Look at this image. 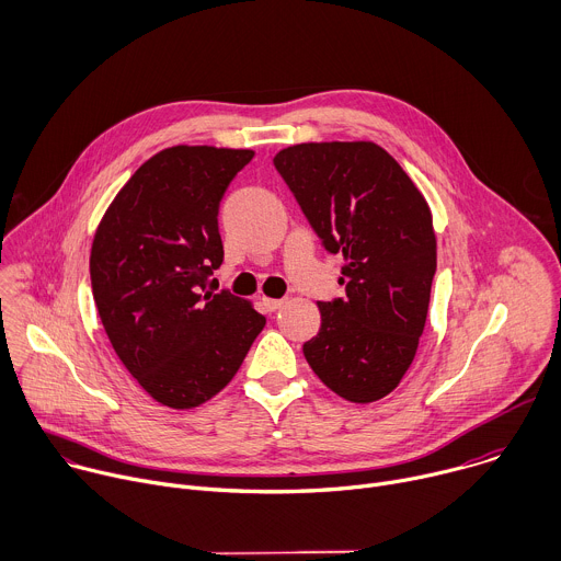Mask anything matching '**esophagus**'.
<instances>
[{"label":"esophagus","mask_w":561,"mask_h":561,"mask_svg":"<svg viewBox=\"0 0 561 561\" xmlns=\"http://www.w3.org/2000/svg\"><path fill=\"white\" fill-rule=\"evenodd\" d=\"M263 302L270 311H278L285 305V298H263Z\"/></svg>","instance_id":"1"}]
</instances>
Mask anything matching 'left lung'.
Segmentation results:
<instances>
[{
  "label": "left lung",
  "instance_id": "obj_1",
  "mask_svg": "<svg viewBox=\"0 0 561 561\" xmlns=\"http://www.w3.org/2000/svg\"><path fill=\"white\" fill-rule=\"evenodd\" d=\"M274 165L331 254L345 298L318 302L320 331L302 345L313 374L350 402L391 393L417 352L435 274L431 209L371 141L300 144Z\"/></svg>",
  "mask_w": 561,
  "mask_h": 561
}]
</instances>
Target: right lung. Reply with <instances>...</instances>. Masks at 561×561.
Instances as JSON below:
<instances>
[{
    "label": "right lung",
    "instance_id": "right-lung-1",
    "mask_svg": "<svg viewBox=\"0 0 561 561\" xmlns=\"http://www.w3.org/2000/svg\"><path fill=\"white\" fill-rule=\"evenodd\" d=\"M252 150L174 146L148 159L101 218L90 280L126 369L161 404L192 409L243 365L265 316L222 289L218 205Z\"/></svg>",
    "mask_w": 561,
    "mask_h": 561
}]
</instances>
